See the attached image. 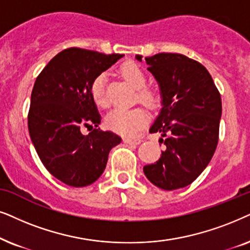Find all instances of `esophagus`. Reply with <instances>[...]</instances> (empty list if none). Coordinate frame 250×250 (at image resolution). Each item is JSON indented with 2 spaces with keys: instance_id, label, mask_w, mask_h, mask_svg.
<instances>
[{
  "instance_id": "esophagus-1",
  "label": "esophagus",
  "mask_w": 250,
  "mask_h": 250,
  "mask_svg": "<svg viewBox=\"0 0 250 250\" xmlns=\"http://www.w3.org/2000/svg\"><path fill=\"white\" fill-rule=\"evenodd\" d=\"M123 142L127 143V144H130V145H139L141 143L143 142L141 138H123Z\"/></svg>"
}]
</instances>
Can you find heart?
<instances>
[{
    "instance_id": "1",
    "label": "heart",
    "mask_w": 250,
    "mask_h": 250,
    "mask_svg": "<svg viewBox=\"0 0 250 250\" xmlns=\"http://www.w3.org/2000/svg\"><path fill=\"white\" fill-rule=\"evenodd\" d=\"M122 78L136 89L137 101L148 108L158 107L160 96L152 89L145 88L146 75L137 64L127 62L120 67ZM90 94L92 101L99 107L107 106V95H106V76L104 73L98 74L92 80L90 85ZM108 129L122 136H132L146 123V114L141 108H115L109 112L105 119Z\"/></svg>"
}]
</instances>
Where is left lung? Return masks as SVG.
Returning a JSON list of instances; mask_svg holds the SVG:
<instances>
[{
  "label": "left lung",
  "instance_id": "obj_1",
  "mask_svg": "<svg viewBox=\"0 0 250 250\" xmlns=\"http://www.w3.org/2000/svg\"><path fill=\"white\" fill-rule=\"evenodd\" d=\"M142 62V56L136 55ZM161 90L162 108L149 132L166 145L155 164L144 167L152 184L171 191L185 188L205 170L217 147L222 99L204 65L181 53L145 58Z\"/></svg>",
  "mask_w": 250,
  "mask_h": 250
}]
</instances>
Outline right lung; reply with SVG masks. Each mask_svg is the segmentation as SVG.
I'll use <instances>...</instances> for the list:
<instances>
[{
    "instance_id": "obj_1",
    "label": "right lung",
    "mask_w": 250,
    "mask_h": 250,
    "mask_svg": "<svg viewBox=\"0 0 250 250\" xmlns=\"http://www.w3.org/2000/svg\"><path fill=\"white\" fill-rule=\"evenodd\" d=\"M123 55L68 48L42 69L33 86L29 136L42 164L53 177L74 188L101 177L112 147L121 137L97 129L101 123L90 94L92 80ZM94 126L88 135L81 129Z\"/></svg>"
}]
</instances>
